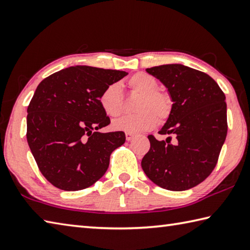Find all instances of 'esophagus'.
<instances>
[{"mask_svg": "<svg viewBox=\"0 0 250 250\" xmlns=\"http://www.w3.org/2000/svg\"><path fill=\"white\" fill-rule=\"evenodd\" d=\"M125 136H126V141L130 142L135 137V134H133V133H126Z\"/></svg>", "mask_w": 250, "mask_h": 250, "instance_id": "obj_1", "label": "esophagus"}]
</instances>
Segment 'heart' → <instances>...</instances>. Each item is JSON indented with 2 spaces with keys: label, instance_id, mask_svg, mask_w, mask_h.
I'll list each match as a JSON object with an SVG mask.
<instances>
[{
  "label": "heart",
  "instance_id": "b5f03b06",
  "mask_svg": "<svg viewBox=\"0 0 250 250\" xmlns=\"http://www.w3.org/2000/svg\"><path fill=\"white\" fill-rule=\"evenodd\" d=\"M132 91L141 94L136 104L138 113L126 115L114 121L112 128L117 132L139 133L154 128L158 123L168 118L172 109V100L167 92L157 90L158 82L145 72L135 73L128 79ZM101 107L107 116L120 115L123 109V96L118 83L106 86L100 95Z\"/></svg>",
  "mask_w": 250,
  "mask_h": 250
}]
</instances>
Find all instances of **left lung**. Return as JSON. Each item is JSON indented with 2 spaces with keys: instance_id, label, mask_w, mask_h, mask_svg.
<instances>
[{
  "instance_id": "1",
  "label": "left lung",
  "mask_w": 250,
  "mask_h": 250,
  "mask_svg": "<svg viewBox=\"0 0 250 250\" xmlns=\"http://www.w3.org/2000/svg\"><path fill=\"white\" fill-rule=\"evenodd\" d=\"M168 89L172 109L157 141L149 135L150 149L142 168L160 188L185 191L204 181L215 168L227 135L225 94L217 83L199 70L171 63L146 69Z\"/></svg>"
}]
</instances>
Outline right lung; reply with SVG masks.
Listing matches in <instances>:
<instances>
[{
	"mask_svg": "<svg viewBox=\"0 0 250 250\" xmlns=\"http://www.w3.org/2000/svg\"><path fill=\"white\" fill-rule=\"evenodd\" d=\"M127 72L74 65L39 83L27 107V143L42 176L64 191L89 188L104 176L123 132L101 133L109 117L100 95Z\"/></svg>",
	"mask_w": 250,
	"mask_h": 250,
	"instance_id": "obj_1",
	"label": "right lung"
}]
</instances>
